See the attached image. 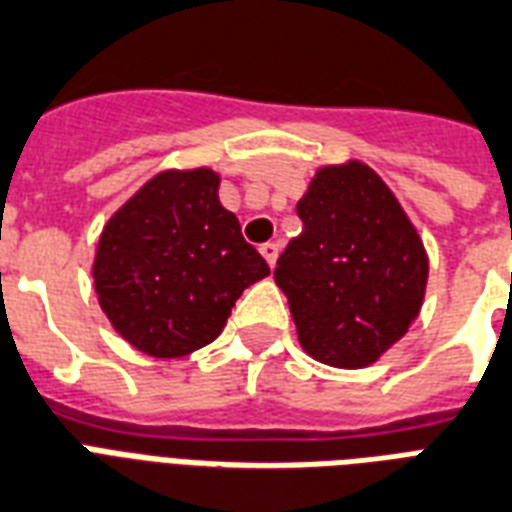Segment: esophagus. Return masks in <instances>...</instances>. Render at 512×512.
<instances>
[{"mask_svg":"<svg viewBox=\"0 0 512 512\" xmlns=\"http://www.w3.org/2000/svg\"><path fill=\"white\" fill-rule=\"evenodd\" d=\"M259 251H261V256L267 259V264H270V267H275V261H278V253H280L278 242H264Z\"/></svg>","mask_w":512,"mask_h":512,"instance_id":"34e87169","label":"esophagus"}]
</instances>
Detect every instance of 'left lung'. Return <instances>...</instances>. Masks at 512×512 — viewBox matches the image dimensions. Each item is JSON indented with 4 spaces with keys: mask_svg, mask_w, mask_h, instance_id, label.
<instances>
[{
    "mask_svg": "<svg viewBox=\"0 0 512 512\" xmlns=\"http://www.w3.org/2000/svg\"><path fill=\"white\" fill-rule=\"evenodd\" d=\"M297 215L302 234L280 253L275 283L299 343L329 367H367L416 321L429 278L424 242L361 161L318 169Z\"/></svg>",
    "mask_w": 512,
    "mask_h": 512,
    "instance_id": "left-lung-1",
    "label": "left lung"
}]
</instances>
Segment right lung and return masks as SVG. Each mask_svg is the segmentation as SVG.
<instances>
[{
  "mask_svg": "<svg viewBox=\"0 0 512 512\" xmlns=\"http://www.w3.org/2000/svg\"><path fill=\"white\" fill-rule=\"evenodd\" d=\"M270 267L218 202L213 169H169L107 221L94 259L99 305L137 351L178 359L213 343Z\"/></svg>",
  "mask_w": 512,
  "mask_h": 512,
  "instance_id": "obj_1",
  "label": "right lung"
}]
</instances>
